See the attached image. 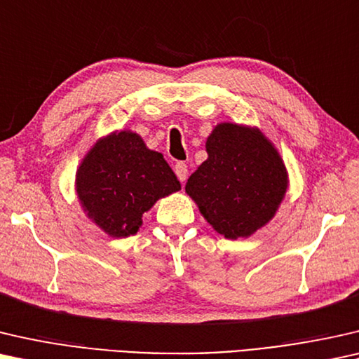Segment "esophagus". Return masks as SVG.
<instances>
[{"mask_svg": "<svg viewBox=\"0 0 359 359\" xmlns=\"http://www.w3.org/2000/svg\"><path fill=\"white\" fill-rule=\"evenodd\" d=\"M174 172H175V175H177L180 182H185L187 175H189V169H187V164L185 163H177V164H175Z\"/></svg>", "mask_w": 359, "mask_h": 359, "instance_id": "1", "label": "esophagus"}]
</instances>
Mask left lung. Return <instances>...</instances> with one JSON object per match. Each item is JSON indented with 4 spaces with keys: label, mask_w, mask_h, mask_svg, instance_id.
I'll return each instance as SVG.
<instances>
[{
    "label": "left lung",
    "mask_w": 359,
    "mask_h": 359,
    "mask_svg": "<svg viewBox=\"0 0 359 359\" xmlns=\"http://www.w3.org/2000/svg\"><path fill=\"white\" fill-rule=\"evenodd\" d=\"M208 159L185 191L226 239L249 237L273 218L287 189L281 156L259 128L219 123L206 140Z\"/></svg>",
    "instance_id": "1"
}]
</instances>
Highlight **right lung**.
Returning a JSON list of instances; mask_svg holds the SVG:
<instances>
[{"label": "right lung", "mask_w": 359, "mask_h": 359, "mask_svg": "<svg viewBox=\"0 0 359 359\" xmlns=\"http://www.w3.org/2000/svg\"><path fill=\"white\" fill-rule=\"evenodd\" d=\"M177 190L180 182L164 156L128 130L100 138L76 172L81 206L110 237L136 234L143 213Z\"/></svg>", "instance_id": "add662e5"}]
</instances>
